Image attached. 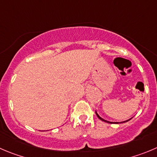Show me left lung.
I'll return each instance as SVG.
<instances>
[{
  "label": "left lung",
  "mask_w": 157,
  "mask_h": 157,
  "mask_svg": "<svg viewBox=\"0 0 157 157\" xmlns=\"http://www.w3.org/2000/svg\"><path fill=\"white\" fill-rule=\"evenodd\" d=\"M95 113H96L97 116L98 117V118H99V119H101V121H105V122H107V123H110V124H113V123H116V124H118V122H112V121H107V120H105V119H104V118H101V117H100V116H99V115H98V114L97 113V112H95ZM130 119H131V118H130ZM130 119H128V120H126V121H121V122H122V123H123V122H126V121H129V120H130ZM120 123H121V122H120Z\"/></svg>",
  "instance_id": "obj_1"
}]
</instances>
